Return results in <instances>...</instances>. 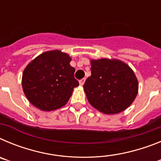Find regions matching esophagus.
<instances>
[{
  "mask_svg": "<svg viewBox=\"0 0 161 161\" xmlns=\"http://www.w3.org/2000/svg\"><path fill=\"white\" fill-rule=\"evenodd\" d=\"M85 78H83V79L80 80H79L80 85H83L84 83H85Z\"/></svg>",
  "mask_w": 161,
  "mask_h": 161,
  "instance_id": "esophagus-1",
  "label": "esophagus"
}]
</instances>
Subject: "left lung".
Wrapping results in <instances>:
<instances>
[{
  "instance_id": "left-lung-1",
  "label": "left lung",
  "mask_w": 161,
  "mask_h": 161,
  "mask_svg": "<svg viewBox=\"0 0 161 161\" xmlns=\"http://www.w3.org/2000/svg\"><path fill=\"white\" fill-rule=\"evenodd\" d=\"M88 101L106 114L123 111L135 100L138 80L131 68L119 60L91 61V76L84 84Z\"/></svg>"
}]
</instances>
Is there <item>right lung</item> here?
<instances>
[{"mask_svg":"<svg viewBox=\"0 0 161 161\" xmlns=\"http://www.w3.org/2000/svg\"><path fill=\"white\" fill-rule=\"evenodd\" d=\"M70 61L68 54L51 51L38 55L25 68L22 88L35 107L51 111L68 102L73 89L79 85Z\"/></svg>","mask_w":161,"mask_h":161,"instance_id":"add662e5","label":"right lung"}]
</instances>
